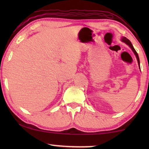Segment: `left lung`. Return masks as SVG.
Returning <instances> with one entry per match:
<instances>
[{
	"label": "left lung",
	"instance_id": "8db88e82",
	"mask_svg": "<svg viewBox=\"0 0 149 149\" xmlns=\"http://www.w3.org/2000/svg\"><path fill=\"white\" fill-rule=\"evenodd\" d=\"M122 41H123V42H124L125 44H127L128 46H129L131 49H132V50H133V52H134V54H135V56H136V58H137V62H138V64H139V68H140V61H139V56H138V54H137V52H136V50H135V49L134 48H133V45H132V42H130V41L128 39H127L126 38V37H123L122 38ZM141 70V69H140Z\"/></svg>",
	"mask_w": 149,
	"mask_h": 149
}]
</instances>
